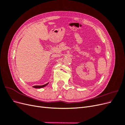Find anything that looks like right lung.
I'll return each mask as SVG.
<instances>
[{"instance_id": "obj_1", "label": "right lung", "mask_w": 125, "mask_h": 125, "mask_svg": "<svg viewBox=\"0 0 125 125\" xmlns=\"http://www.w3.org/2000/svg\"><path fill=\"white\" fill-rule=\"evenodd\" d=\"M48 84V83H47L45 84H44L43 85H35V86H33V87L34 88H36V89H39V88H43V87L46 86L47 84Z\"/></svg>"}]
</instances>
